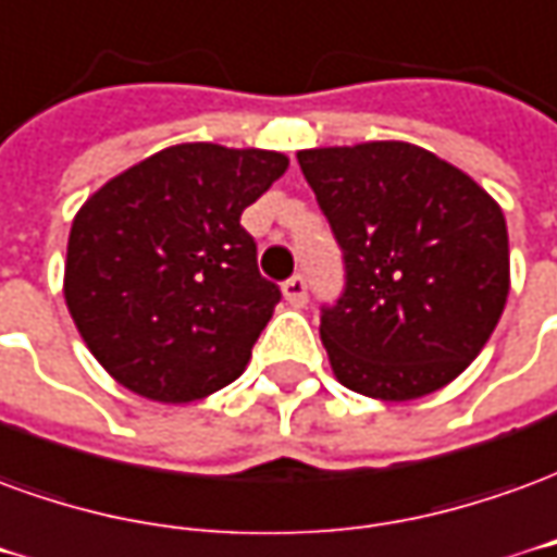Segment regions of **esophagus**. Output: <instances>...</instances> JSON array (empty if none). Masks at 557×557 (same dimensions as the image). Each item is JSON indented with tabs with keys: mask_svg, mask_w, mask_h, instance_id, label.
Listing matches in <instances>:
<instances>
[{
	"mask_svg": "<svg viewBox=\"0 0 557 557\" xmlns=\"http://www.w3.org/2000/svg\"><path fill=\"white\" fill-rule=\"evenodd\" d=\"M282 294H285V299L294 309H302L306 299H309V285H306L302 275H294V278H287L285 285H282Z\"/></svg>",
	"mask_w": 557,
	"mask_h": 557,
	"instance_id": "1",
	"label": "esophagus"
}]
</instances>
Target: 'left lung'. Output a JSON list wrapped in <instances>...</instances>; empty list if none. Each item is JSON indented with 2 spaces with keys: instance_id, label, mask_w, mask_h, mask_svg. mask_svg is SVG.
I'll use <instances>...</instances> for the list:
<instances>
[{
  "instance_id": "obj_1",
  "label": "left lung",
  "mask_w": 557,
  "mask_h": 557,
  "mask_svg": "<svg viewBox=\"0 0 557 557\" xmlns=\"http://www.w3.org/2000/svg\"><path fill=\"white\" fill-rule=\"evenodd\" d=\"M297 161L345 255V294L321 314L338 384L411 401L456 381L510 294L495 197L405 140L302 149Z\"/></svg>"
}]
</instances>
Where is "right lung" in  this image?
Masks as SVG:
<instances>
[{
  "label": "right lung",
  "mask_w": 557,
  "mask_h": 557,
  "mask_svg": "<svg viewBox=\"0 0 557 557\" xmlns=\"http://www.w3.org/2000/svg\"><path fill=\"white\" fill-rule=\"evenodd\" d=\"M285 171L270 149L168 146L77 209L62 290L113 381L188 405L243 374L282 290L239 215Z\"/></svg>",
  "instance_id": "right-lung-1"
}]
</instances>
